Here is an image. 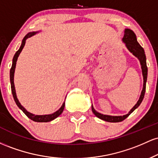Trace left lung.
Instances as JSON below:
<instances>
[{
    "label": "left lung",
    "mask_w": 158,
    "mask_h": 158,
    "mask_svg": "<svg viewBox=\"0 0 158 158\" xmlns=\"http://www.w3.org/2000/svg\"><path fill=\"white\" fill-rule=\"evenodd\" d=\"M123 42L126 44V48L128 49V51L131 52L136 58H137L139 63H140L141 69H142V74L143 77V90L141 91L140 96L137 101V103L135 105V106L131 108V110L128 111V113L123 116H110V115H106V114H102L101 113L97 111L94 109L93 105H91V109L94 115L97 117L98 118L102 119V120L106 121V122L110 123H119L121 121L124 120L126 119L128 116L131 114L132 112L135 110L136 108L139 107V105L142 102L143 98H144L145 92H146V81H147V75H148V68L147 65H146V54H145L144 50L142 47L139 45V44L137 42V36H136L135 33L132 31L130 29H125L124 30V36L123 38Z\"/></svg>",
    "instance_id": "1"
}]
</instances>
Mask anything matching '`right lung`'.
Instances as JSON below:
<instances>
[{"label":"right lung","mask_w":158,"mask_h":158,"mask_svg":"<svg viewBox=\"0 0 158 158\" xmlns=\"http://www.w3.org/2000/svg\"><path fill=\"white\" fill-rule=\"evenodd\" d=\"M39 32V31H34V32H30L29 33H27L26 35L24 36L22 40V42H21V47L19 49L17 52H15V56H14L13 59H12V68L10 69V83H11V89H12V96H13L14 100L17 105L18 107L21 109L22 111L24 113L27 117H29L30 119L32 120L35 121V122L37 123H47V122H50V121L53 120L54 119L57 118L59 115H61V113L63 112L64 108V106H65V101L63 102L62 106H61V108H59V110H56V112L54 113L50 114H45V115H35V114L30 113V112L27 111L26 110V108H23V106H21V104L20 103L19 99H18L17 95H16V91H15V85H14V74H15V67H16V62H17L18 58L21 53V51H22L23 47H24L25 43H26V40L29 38L32 37L34 35H35L36 33Z\"/></svg>","instance_id":"1"}]
</instances>
